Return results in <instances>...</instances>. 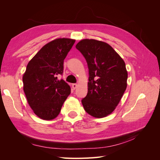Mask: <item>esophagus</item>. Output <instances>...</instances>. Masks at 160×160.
<instances>
[{
	"label": "esophagus",
	"mask_w": 160,
	"mask_h": 160,
	"mask_svg": "<svg viewBox=\"0 0 160 160\" xmlns=\"http://www.w3.org/2000/svg\"><path fill=\"white\" fill-rule=\"evenodd\" d=\"M77 83H73V84H72V88H73V89H75L77 88Z\"/></svg>",
	"instance_id": "1"
}]
</instances>
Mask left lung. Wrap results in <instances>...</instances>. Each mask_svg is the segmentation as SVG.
Returning a JSON list of instances; mask_svg holds the SVG:
<instances>
[{
    "mask_svg": "<svg viewBox=\"0 0 160 160\" xmlns=\"http://www.w3.org/2000/svg\"><path fill=\"white\" fill-rule=\"evenodd\" d=\"M89 69L88 92L81 100L85 111L101 118L114 111L127 88L124 61L108 43L83 39L76 45Z\"/></svg>",
    "mask_w": 160,
    "mask_h": 160,
    "instance_id": "obj_1",
    "label": "left lung"
}]
</instances>
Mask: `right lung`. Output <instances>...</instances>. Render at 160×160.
<instances>
[{
	"label": "right lung",
	"mask_w": 160,
	"mask_h": 160,
	"mask_svg": "<svg viewBox=\"0 0 160 160\" xmlns=\"http://www.w3.org/2000/svg\"><path fill=\"white\" fill-rule=\"evenodd\" d=\"M75 40L57 38L45 46L28 62L22 77L23 90L28 105L38 118L55 119L71 93L66 82L58 80L63 62Z\"/></svg>",
	"instance_id": "add662e5"
}]
</instances>
